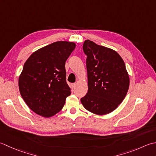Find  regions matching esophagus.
<instances>
[{
	"label": "esophagus",
	"mask_w": 156,
	"mask_h": 156,
	"mask_svg": "<svg viewBox=\"0 0 156 156\" xmlns=\"http://www.w3.org/2000/svg\"><path fill=\"white\" fill-rule=\"evenodd\" d=\"M76 86H77V84H76V83L71 84V88L73 89H73H75Z\"/></svg>",
	"instance_id": "34e87169"
}]
</instances>
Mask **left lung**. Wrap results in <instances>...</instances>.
Masks as SVG:
<instances>
[{
    "label": "left lung",
    "mask_w": 156,
    "mask_h": 156,
    "mask_svg": "<svg viewBox=\"0 0 156 156\" xmlns=\"http://www.w3.org/2000/svg\"><path fill=\"white\" fill-rule=\"evenodd\" d=\"M88 91L81 99L83 106L98 115L110 113L123 101L129 77L122 58L114 50L85 40Z\"/></svg>",
    "instance_id": "left-lung-1"
}]
</instances>
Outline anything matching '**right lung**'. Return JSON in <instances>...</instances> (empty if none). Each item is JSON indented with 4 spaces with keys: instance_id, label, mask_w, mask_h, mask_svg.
Wrapping results in <instances>:
<instances>
[{
    "instance_id": "add662e5",
    "label": "right lung",
    "mask_w": 156,
    "mask_h": 156,
    "mask_svg": "<svg viewBox=\"0 0 156 156\" xmlns=\"http://www.w3.org/2000/svg\"><path fill=\"white\" fill-rule=\"evenodd\" d=\"M76 45L59 41L34 52L19 78L21 96L30 108L46 118L60 112L71 94L66 83L65 62Z\"/></svg>"
}]
</instances>
